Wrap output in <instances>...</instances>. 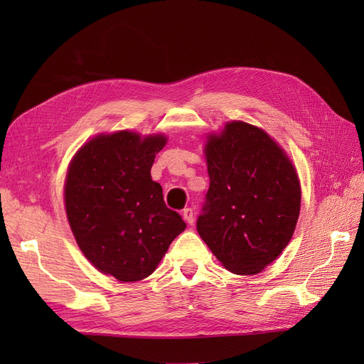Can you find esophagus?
Listing matches in <instances>:
<instances>
[{"mask_svg":"<svg viewBox=\"0 0 364 364\" xmlns=\"http://www.w3.org/2000/svg\"><path fill=\"white\" fill-rule=\"evenodd\" d=\"M182 217H183V220H185L186 223L193 225L194 223V211H193V208H185L183 213H182Z\"/></svg>","mask_w":364,"mask_h":364,"instance_id":"34e87169","label":"esophagus"}]
</instances>
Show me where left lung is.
I'll use <instances>...</instances> for the list:
<instances>
[{
    "label": "left lung",
    "mask_w": 364,
    "mask_h": 364,
    "mask_svg": "<svg viewBox=\"0 0 364 364\" xmlns=\"http://www.w3.org/2000/svg\"><path fill=\"white\" fill-rule=\"evenodd\" d=\"M209 190L197 232L235 274H257L290 243L301 183L285 151L259 127L230 121L205 146Z\"/></svg>",
    "instance_id": "8db88e82"
}]
</instances>
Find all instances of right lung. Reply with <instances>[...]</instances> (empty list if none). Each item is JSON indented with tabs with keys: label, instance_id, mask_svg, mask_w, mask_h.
I'll use <instances>...</instances> for the list:
<instances>
[{
	"label": "right lung",
	"instance_id": "1",
	"mask_svg": "<svg viewBox=\"0 0 364 364\" xmlns=\"http://www.w3.org/2000/svg\"><path fill=\"white\" fill-rule=\"evenodd\" d=\"M167 138L130 130L102 134L75 153L65 181V209L83 255L123 282L147 278L186 228L151 181Z\"/></svg>",
	"mask_w": 364,
	"mask_h": 364
}]
</instances>
